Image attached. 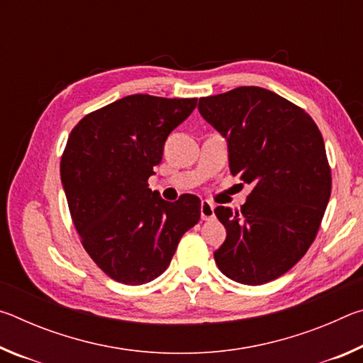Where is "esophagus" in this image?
Listing matches in <instances>:
<instances>
[{"label":"esophagus","instance_id":"obj_1","mask_svg":"<svg viewBox=\"0 0 363 363\" xmlns=\"http://www.w3.org/2000/svg\"><path fill=\"white\" fill-rule=\"evenodd\" d=\"M200 214H201V219H203V220H210V219L214 218V205L211 203V201L201 200Z\"/></svg>","mask_w":363,"mask_h":363}]
</instances>
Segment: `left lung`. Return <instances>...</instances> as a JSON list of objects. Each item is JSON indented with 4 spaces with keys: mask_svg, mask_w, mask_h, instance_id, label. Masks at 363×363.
I'll return each instance as SVG.
<instances>
[{
    "mask_svg": "<svg viewBox=\"0 0 363 363\" xmlns=\"http://www.w3.org/2000/svg\"><path fill=\"white\" fill-rule=\"evenodd\" d=\"M199 110L227 139L230 173L253 184L240 210H214L227 232L214 261L238 284H267L307 253L322 224L331 194L322 133L306 110L257 86L200 97Z\"/></svg>",
    "mask_w": 363,
    "mask_h": 363,
    "instance_id": "8db88e82",
    "label": "left lung"
}]
</instances>
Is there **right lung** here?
<instances>
[{"mask_svg":"<svg viewBox=\"0 0 363 363\" xmlns=\"http://www.w3.org/2000/svg\"><path fill=\"white\" fill-rule=\"evenodd\" d=\"M195 107V97L133 94L88 113L70 133L60 158L70 216L86 253L115 281L157 279L199 223V196L169 203L147 182L169 133Z\"/></svg>","mask_w":363,"mask_h":363,"instance_id":"add662e5","label":"right lung"}]
</instances>
